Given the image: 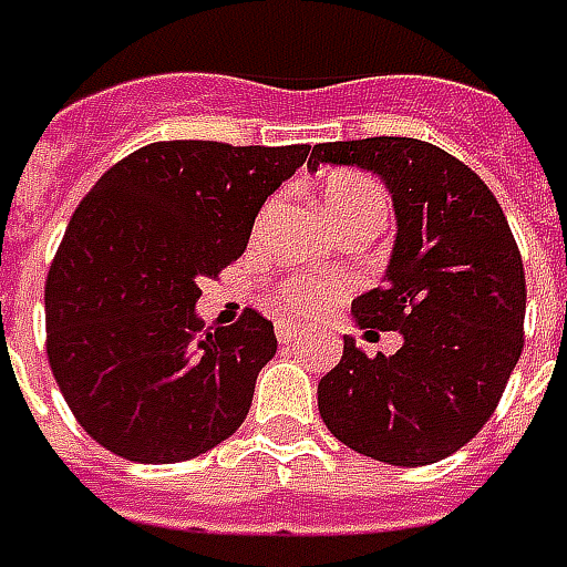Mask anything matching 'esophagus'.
Segmentation results:
<instances>
[{"label": "esophagus", "mask_w": 567, "mask_h": 567, "mask_svg": "<svg viewBox=\"0 0 567 567\" xmlns=\"http://www.w3.org/2000/svg\"><path fill=\"white\" fill-rule=\"evenodd\" d=\"M300 326H295L291 319H279L276 322V338H279V344H288V341H298Z\"/></svg>", "instance_id": "1"}]
</instances>
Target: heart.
I'll return each instance as SVG.
<instances>
[{
  "label": "heart",
  "mask_w": 567,
  "mask_h": 567,
  "mask_svg": "<svg viewBox=\"0 0 567 567\" xmlns=\"http://www.w3.org/2000/svg\"><path fill=\"white\" fill-rule=\"evenodd\" d=\"M322 202L338 223H348L360 214H388V202L379 183L357 171H334L322 186ZM334 298L338 285L319 276H300L279 288V303L298 313H322L326 307H332Z\"/></svg>",
  "instance_id": "obj_1"
}]
</instances>
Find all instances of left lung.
Wrapping results in <instances>:
<instances>
[{"instance_id":"1","label":"left lung","mask_w":567,"mask_h":567,"mask_svg":"<svg viewBox=\"0 0 567 567\" xmlns=\"http://www.w3.org/2000/svg\"><path fill=\"white\" fill-rule=\"evenodd\" d=\"M319 164L379 173L394 198L388 285L350 303L363 329L403 334L394 357H344L319 381V415L350 450L429 465L494 415L525 348V264L494 192L444 148L406 136L322 142Z\"/></svg>"}]
</instances>
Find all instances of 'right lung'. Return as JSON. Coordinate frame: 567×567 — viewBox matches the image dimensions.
<instances>
[{
    "mask_svg": "<svg viewBox=\"0 0 567 567\" xmlns=\"http://www.w3.org/2000/svg\"><path fill=\"white\" fill-rule=\"evenodd\" d=\"M310 145L152 142L73 210L45 279V353L92 441L130 462H183L238 431L276 353L245 310L204 329L198 285L238 260L254 217Z\"/></svg>",
    "mask_w": 567,
    "mask_h": 567,
    "instance_id": "obj_1",
    "label": "right lung"
}]
</instances>
